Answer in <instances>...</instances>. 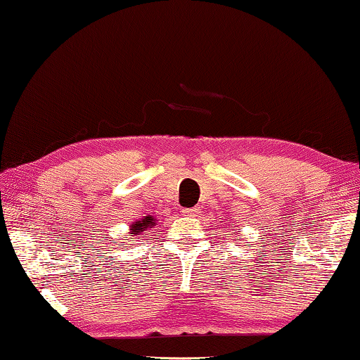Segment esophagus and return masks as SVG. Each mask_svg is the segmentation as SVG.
<instances>
[{"label": "esophagus", "mask_w": 360, "mask_h": 360, "mask_svg": "<svg viewBox=\"0 0 360 360\" xmlns=\"http://www.w3.org/2000/svg\"><path fill=\"white\" fill-rule=\"evenodd\" d=\"M198 213H200V210H198L197 207L184 208V210H182V214H184V217H198Z\"/></svg>", "instance_id": "obj_1"}]
</instances>
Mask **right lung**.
Segmentation results:
<instances>
[{
  "label": "right lung",
  "instance_id": "right-lung-1",
  "mask_svg": "<svg viewBox=\"0 0 360 360\" xmlns=\"http://www.w3.org/2000/svg\"><path fill=\"white\" fill-rule=\"evenodd\" d=\"M155 224H157V219H155L152 214H148V217H143L142 219H139V221H134L131 224V228H129V234L131 236H137V239L141 238V236H146L143 233L147 231V229L153 228Z\"/></svg>",
  "mask_w": 360,
  "mask_h": 360
}]
</instances>
